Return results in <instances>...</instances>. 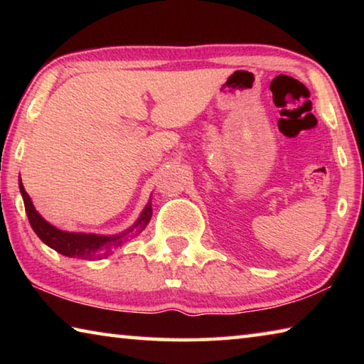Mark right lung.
<instances>
[{
  "instance_id": "obj_1",
  "label": "right lung",
  "mask_w": 364,
  "mask_h": 364,
  "mask_svg": "<svg viewBox=\"0 0 364 364\" xmlns=\"http://www.w3.org/2000/svg\"><path fill=\"white\" fill-rule=\"evenodd\" d=\"M19 188L22 193L23 205H26V212L30 221V226L36 232L43 242L49 247L54 249L59 254L65 257H78V258H102L107 257L114 249L120 247V245L132 236L133 232L143 231L146 225L149 223L152 208L151 204H147L144 212L141 213L136 225L130 228L127 232L119 234V236H96V234H83V232H67L63 230H58L53 225L40 217V213L35 210V207L30 200L28 194L22 186V181H19Z\"/></svg>"
}]
</instances>
